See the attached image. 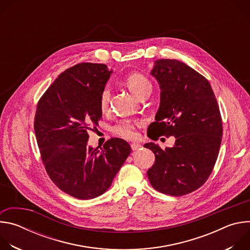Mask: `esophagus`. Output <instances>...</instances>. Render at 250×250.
Here are the masks:
<instances>
[{
  "label": "esophagus",
  "mask_w": 250,
  "mask_h": 250,
  "mask_svg": "<svg viewBox=\"0 0 250 250\" xmlns=\"http://www.w3.org/2000/svg\"><path fill=\"white\" fill-rule=\"evenodd\" d=\"M130 147H131L132 150H137V149L141 148V145H139V144H131Z\"/></svg>",
  "instance_id": "obj_1"
}]
</instances>
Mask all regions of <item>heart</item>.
Returning <instances> with one entry per match:
<instances>
[{"instance_id":"heart-1","label":"heart","mask_w":250,"mask_h":250,"mask_svg":"<svg viewBox=\"0 0 250 250\" xmlns=\"http://www.w3.org/2000/svg\"><path fill=\"white\" fill-rule=\"evenodd\" d=\"M125 84L129 88V90L139 99L142 95L151 92V84L149 80L141 73H131L125 78ZM110 98H111V92L109 87H104L99 98V106L102 112H105L109 108L110 104ZM138 125L137 122H131V121H122L115 125L112 127V130L125 138H133L135 136V130L134 126Z\"/></svg>"}]
</instances>
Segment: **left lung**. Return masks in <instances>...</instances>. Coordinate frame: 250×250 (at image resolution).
<instances>
[{"label": "left lung", "mask_w": 250, "mask_h": 250, "mask_svg": "<svg viewBox=\"0 0 250 250\" xmlns=\"http://www.w3.org/2000/svg\"><path fill=\"white\" fill-rule=\"evenodd\" d=\"M151 75L160 85V105L148 130L156 136H175V146L162 150L145 145L155 154L147 171L151 186L166 195L184 196L199 189L216 164L223 121L208 81L176 59L154 62Z\"/></svg>", "instance_id": "1"}]
</instances>
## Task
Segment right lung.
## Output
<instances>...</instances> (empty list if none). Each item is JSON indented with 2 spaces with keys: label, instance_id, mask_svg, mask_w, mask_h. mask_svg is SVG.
I'll return each instance as SVG.
<instances>
[{
  "label": "right lung",
  "instance_id": "right-lung-1",
  "mask_svg": "<svg viewBox=\"0 0 250 250\" xmlns=\"http://www.w3.org/2000/svg\"><path fill=\"white\" fill-rule=\"evenodd\" d=\"M112 71L104 64L66 69L40 99L34 132L45 170L63 192L89 200L108 190L131 148L111 138L100 149L88 146V130L102 118L99 98Z\"/></svg>",
  "mask_w": 250,
  "mask_h": 250
}]
</instances>
